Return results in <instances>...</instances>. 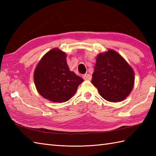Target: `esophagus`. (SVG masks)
<instances>
[{"instance_id":"1","label":"esophagus","mask_w":156,"mask_h":156,"mask_svg":"<svg viewBox=\"0 0 156 156\" xmlns=\"http://www.w3.org/2000/svg\"><path fill=\"white\" fill-rule=\"evenodd\" d=\"M91 76L90 74H84L83 75V78L84 79V80H91Z\"/></svg>"}]
</instances>
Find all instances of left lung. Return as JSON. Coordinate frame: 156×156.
Segmentation results:
<instances>
[{"mask_svg": "<svg viewBox=\"0 0 156 156\" xmlns=\"http://www.w3.org/2000/svg\"><path fill=\"white\" fill-rule=\"evenodd\" d=\"M135 74L122 56L112 49L98 54L91 83L106 101L125 100L133 90Z\"/></svg>", "mask_w": 156, "mask_h": 156, "instance_id": "8db88e82", "label": "left lung"}]
</instances>
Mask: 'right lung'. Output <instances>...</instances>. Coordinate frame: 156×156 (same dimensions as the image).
<instances>
[{
	"label": "right lung",
	"mask_w": 156,
	"mask_h": 156,
	"mask_svg": "<svg viewBox=\"0 0 156 156\" xmlns=\"http://www.w3.org/2000/svg\"><path fill=\"white\" fill-rule=\"evenodd\" d=\"M66 54L58 48L46 53L35 69L34 79L41 96L53 102L69 101L84 81L69 70Z\"/></svg>",
	"instance_id": "obj_1"
}]
</instances>
